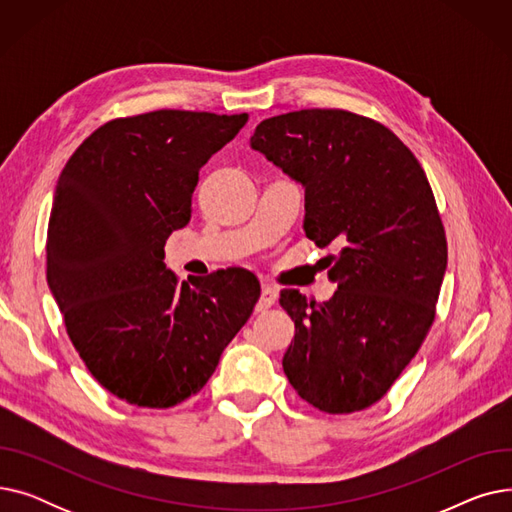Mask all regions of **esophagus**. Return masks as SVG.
Listing matches in <instances>:
<instances>
[{"mask_svg": "<svg viewBox=\"0 0 512 512\" xmlns=\"http://www.w3.org/2000/svg\"><path fill=\"white\" fill-rule=\"evenodd\" d=\"M276 301H278V288L272 286V284H263L261 286V297H259V303H257V311L270 309Z\"/></svg>", "mask_w": 512, "mask_h": 512, "instance_id": "1", "label": "esophagus"}]
</instances>
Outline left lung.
Instances as JSON below:
<instances>
[{
	"instance_id": "obj_1",
	"label": "left lung",
	"mask_w": 512,
	"mask_h": 512,
	"mask_svg": "<svg viewBox=\"0 0 512 512\" xmlns=\"http://www.w3.org/2000/svg\"><path fill=\"white\" fill-rule=\"evenodd\" d=\"M251 147L305 186L303 230L338 282L326 303L286 288L294 319L282 359L315 409L346 415L375 405L417 355L436 319L448 245L427 176L382 122L346 110L263 120Z\"/></svg>"
}]
</instances>
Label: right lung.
Segmentation results:
<instances>
[{
  "label": "right lung",
  "instance_id": "right-lung-1",
  "mask_svg": "<svg viewBox=\"0 0 512 512\" xmlns=\"http://www.w3.org/2000/svg\"><path fill=\"white\" fill-rule=\"evenodd\" d=\"M249 114L157 110L105 122L70 155L47 226V284L93 378L128 405L197 394L247 324L259 280L242 267L180 282L164 263L191 220L199 170Z\"/></svg>",
  "mask_w": 512,
  "mask_h": 512
}]
</instances>
